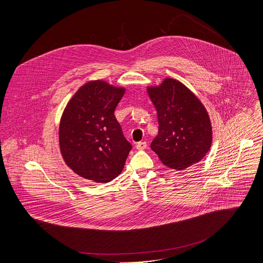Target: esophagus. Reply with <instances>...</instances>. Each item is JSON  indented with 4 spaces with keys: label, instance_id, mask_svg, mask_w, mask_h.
Returning a JSON list of instances; mask_svg holds the SVG:
<instances>
[{
    "label": "esophagus",
    "instance_id": "obj_1",
    "mask_svg": "<svg viewBox=\"0 0 263 263\" xmlns=\"http://www.w3.org/2000/svg\"><path fill=\"white\" fill-rule=\"evenodd\" d=\"M146 147V142L145 141H139L136 143V148L137 149H144Z\"/></svg>",
    "mask_w": 263,
    "mask_h": 263
}]
</instances>
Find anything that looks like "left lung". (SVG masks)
I'll return each instance as SVG.
<instances>
[{"label":"left lung","mask_w":263,"mask_h":263,"mask_svg":"<svg viewBox=\"0 0 263 263\" xmlns=\"http://www.w3.org/2000/svg\"><path fill=\"white\" fill-rule=\"evenodd\" d=\"M147 93L158 118V135L151 148L162 163L182 171L203 159L211 146L212 129L207 111L184 84L165 79L148 87Z\"/></svg>","instance_id":"left-lung-1"}]
</instances>
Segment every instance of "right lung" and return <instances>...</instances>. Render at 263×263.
<instances>
[{
    "mask_svg": "<svg viewBox=\"0 0 263 263\" xmlns=\"http://www.w3.org/2000/svg\"><path fill=\"white\" fill-rule=\"evenodd\" d=\"M125 88L98 80L83 85L64 109L59 127L60 151L79 176L107 183L124 168L132 145L115 111Z\"/></svg>",
    "mask_w": 263,
    "mask_h": 263,
    "instance_id": "right-lung-1",
    "label": "right lung"
}]
</instances>
